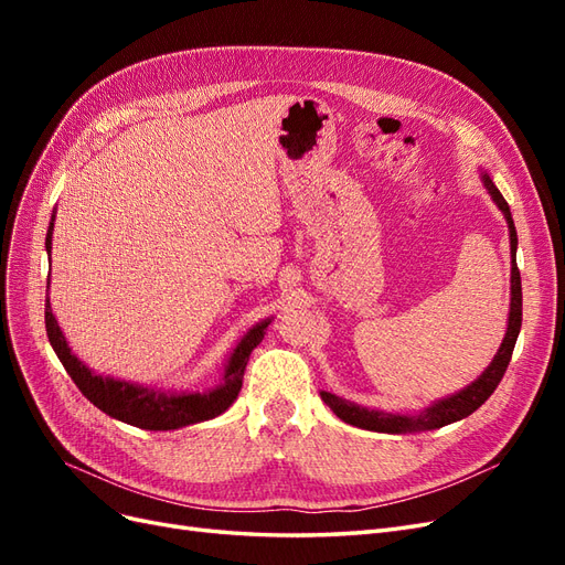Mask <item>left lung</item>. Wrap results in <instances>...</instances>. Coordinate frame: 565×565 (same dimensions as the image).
I'll use <instances>...</instances> for the list:
<instances>
[{
    "mask_svg": "<svg viewBox=\"0 0 565 565\" xmlns=\"http://www.w3.org/2000/svg\"><path fill=\"white\" fill-rule=\"evenodd\" d=\"M486 188L490 191L492 200L498 202V207L504 212L507 224H509V237H511V256H514V264H511V311H509V324H507V334L502 347L494 355V361L490 363V367L478 377L471 386H467L465 391L455 393V396L438 401L431 407H426L424 413L405 417V415H388V413H377V409H365L361 405H353L337 398L334 393L322 391L320 396L322 401L330 405L332 413L344 419L347 424L358 426V429H367V431H382V434H407V431H424V429H440V426L452 424L457 419H465L471 413H476L492 393L498 388V384L502 382L504 372L509 367L511 353H514L516 339L521 332V320H523V292H521V273L516 266V228H514V218H511L509 204L502 198V193L498 191V185L490 181V177H486Z\"/></svg>",
    "mask_w": 565,
    "mask_h": 565,
    "instance_id": "left-lung-1",
    "label": "left lung"
}]
</instances>
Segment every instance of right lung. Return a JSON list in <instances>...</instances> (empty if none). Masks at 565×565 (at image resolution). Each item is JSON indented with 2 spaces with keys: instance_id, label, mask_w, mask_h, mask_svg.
Returning a JSON list of instances; mask_svg holds the SVG:
<instances>
[{
  "instance_id": "obj_1",
  "label": "right lung",
  "mask_w": 565,
  "mask_h": 565,
  "mask_svg": "<svg viewBox=\"0 0 565 565\" xmlns=\"http://www.w3.org/2000/svg\"><path fill=\"white\" fill-rule=\"evenodd\" d=\"M51 228L46 233V252H51ZM46 334L51 347H54L58 361L63 363L65 372L71 374L77 388L87 396L98 409H104L106 415L139 426V429L148 431H169V429H181V426L188 424H198V422H207L218 417L221 413L233 405L237 398V393L243 388V377H245V367L252 351L262 344V339L266 334V328L270 320H264L252 328L237 349L233 351L226 374H224V384L214 391L207 393H162L156 388H141L134 386L129 382H117L110 377H98L87 365H82V361L73 355L71 347L65 344V337L58 328V322L51 313V303L46 297Z\"/></svg>"
}]
</instances>
